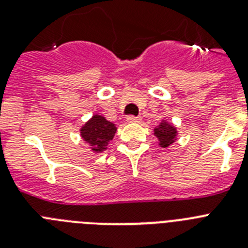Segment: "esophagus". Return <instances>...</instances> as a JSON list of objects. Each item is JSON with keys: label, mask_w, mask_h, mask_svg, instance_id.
Returning a JSON list of instances; mask_svg holds the SVG:
<instances>
[{"label": "esophagus", "mask_w": 248, "mask_h": 248, "mask_svg": "<svg viewBox=\"0 0 248 248\" xmlns=\"http://www.w3.org/2000/svg\"><path fill=\"white\" fill-rule=\"evenodd\" d=\"M140 120H141V118L135 117V115H128V118H126L128 123H139Z\"/></svg>", "instance_id": "esophagus-1"}]
</instances>
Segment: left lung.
Returning a JSON list of instances; mask_svg holds the SVG:
<instances>
[{"instance_id":"8db88e82","label":"left lung","mask_w":248,"mask_h":248,"mask_svg":"<svg viewBox=\"0 0 248 248\" xmlns=\"http://www.w3.org/2000/svg\"><path fill=\"white\" fill-rule=\"evenodd\" d=\"M175 128L168 124H161L160 128L155 129V137L160 140V145L163 148H168L175 140Z\"/></svg>"}]
</instances>
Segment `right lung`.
<instances>
[{
	"instance_id": "1",
	"label": "right lung",
	"mask_w": 248,
	"mask_h": 248,
	"mask_svg": "<svg viewBox=\"0 0 248 248\" xmlns=\"http://www.w3.org/2000/svg\"><path fill=\"white\" fill-rule=\"evenodd\" d=\"M117 128L113 123L104 119V117L94 115L82 128V138L95 151H102L108 146L109 141L114 138Z\"/></svg>"
}]
</instances>
